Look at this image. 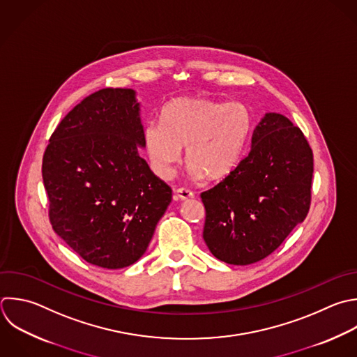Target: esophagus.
<instances>
[{"mask_svg": "<svg viewBox=\"0 0 357 357\" xmlns=\"http://www.w3.org/2000/svg\"><path fill=\"white\" fill-rule=\"evenodd\" d=\"M190 198H194V192L188 188H177L174 190V199L176 201H185V199H190Z\"/></svg>", "mask_w": 357, "mask_h": 357, "instance_id": "esophagus-1", "label": "esophagus"}]
</instances>
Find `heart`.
Listing matches in <instances>:
<instances>
[{
	"mask_svg": "<svg viewBox=\"0 0 357 357\" xmlns=\"http://www.w3.org/2000/svg\"><path fill=\"white\" fill-rule=\"evenodd\" d=\"M250 126V112L240 102L181 98L165 106L162 124L155 121L145 127L144 146L159 177H170L185 148L191 173L215 181L238 165Z\"/></svg>",
	"mask_w": 357,
	"mask_h": 357,
	"instance_id": "1",
	"label": "heart"
}]
</instances>
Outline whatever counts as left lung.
Instances as JSON below:
<instances>
[{
    "instance_id": "left-lung-1",
    "label": "left lung",
    "mask_w": 357,
    "mask_h": 357,
    "mask_svg": "<svg viewBox=\"0 0 357 357\" xmlns=\"http://www.w3.org/2000/svg\"><path fill=\"white\" fill-rule=\"evenodd\" d=\"M312 172V151L301 130L282 114H265L248 153L201 194L209 251L231 265L272 254L308 213Z\"/></svg>"
}]
</instances>
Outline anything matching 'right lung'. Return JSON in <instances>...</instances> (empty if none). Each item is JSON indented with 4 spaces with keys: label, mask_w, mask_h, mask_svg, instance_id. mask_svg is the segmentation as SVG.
<instances>
[{
    "label": "right lung",
    "mask_w": 357,
    "mask_h": 357,
    "mask_svg": "<svg viewBox=\"0 0 357 357\" xmlns=\"http://www.w3.org/2000/svg\"><path fill=\"white\" fill-rule=\"evenodd\" d=\"M132 89L86 96L57 126L42 174L53 230L86 262L119 269L146 251L172 188L139 156L144 130Z\"/></svg>",
    "instance_id": "add662e5"
}]
</instances>
